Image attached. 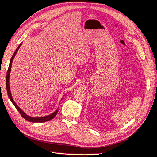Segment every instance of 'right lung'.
<instances>
[{"mask_svg":"<svg viewBox=\"0 0 157 157\" xmlns=\"http://www.w3.org/2000/svg\"><path fill=\"white\" fill-rule=\"evenodd\" d=\"M21 44L22 43H21L20 45L18 46V47L17 48V49L16 50L15 52H14V54H13L12 58L10 59V64H9V67H8V71H7L6 78V90H7V93H8V97H9V98H10L12 103H13V105L15 106V107L17 109V110L19 112H20V113L21 114V115L27 121H29V122H46V121H49L52 120V118H54V117L57 115V113H58V109H57V110H56L53 113L50 114V115H49L48 116L42 117H30L29 115H26V114L24 112H23L20 107H18V105L16 103V102L13 101V99L12 97L10 88V83H9V79H10V71H11L12 63L13 59L14 58V57H15L19 48H20V47L21 46Z\"/></svg>","mask_w":157,"mask_h":157,"instance_id":"right-lung-1","label":"right lung"}]
</instances>
